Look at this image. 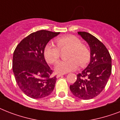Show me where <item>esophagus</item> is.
<instances>
[{
  "label": "esophagus",
  "instance_id": "obj_1",
  "mask_svg": "<svg viewBox=\"0 0 120 120\" xmlns=\"http://www.w3.org/2000/svg\"><path fill=\"white\" fill-rule=\"evenodd\" d=\"M63 75H64V74H57L56 75V78H59V77H62Z\"/></svg>",
  "mask_w": 120,
  "mask_h": 120
}]
</instances>
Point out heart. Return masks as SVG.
<instances>
[{
    "label": "heart",
    "mask_w": 120,
    "mask_h": 120,
    "mask_svg": "<svg viewBox=\"0 0 120 120\" xmlns=\"http://www.w3.org/2000/svg\"><path fill=\"white\" fill-rule=\"evenodd\" d=\"M58 47L52 43H48L44 49V56L48 63L55 64L58 62L60 51L69 49L67 58L68 60L60 61L56 64L55 70L60 73L74 71L80 65L83 67L90 60V51L86 45L82 44V41L73 35H67L56 39Z\"/></svg>",
    "instance_id": "b5f03b06"
}]
</instances>
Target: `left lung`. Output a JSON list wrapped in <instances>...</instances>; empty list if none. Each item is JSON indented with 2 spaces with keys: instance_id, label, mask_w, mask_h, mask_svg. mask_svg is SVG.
I'll use <instances>...</instances> for the list:
<instances>
[{
  "instance_id": "1",
  "label": "left lung",
  "mask_w": 120,
  "mask_h": 120,
  "mask_svg": "<svg viewBox=\"0 0 120 120\" xmlns=\"http://www.w3.org/2000/svg\"><path fill=\"white\" fill-rule=\"evenodd\" d=\"M89 45L90 62L70 86L73 95L83 100L95 98L103 91L112 73V57L104 44L91 34L79 32Z\"/></svg>"
}]
</instances>
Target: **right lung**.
I'll use <instances>...</instances> for the list:
<instances>
[{"mask_svg":"<svg viewBox=\"0 0 120 120\" xmlns=\"http://www.w3.org/2000/svg\"><path fill=\"white\" fill-rule=\"evenodd\" d=\"M60 32L41 30L32 33L17 45L13 55L12 70L16 82L22 91L32 98L50 95L56 77L44 58V49L50 40Z\"/></svg>","mask_w":120,"mask_h":120,"instance_id":"add662e5","label":"right lung"}]
</instances>
